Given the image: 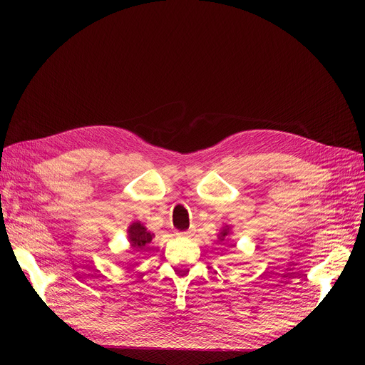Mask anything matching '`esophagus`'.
<instances>
[{"label":"esophagus","instance_id":"1","mask_svg":"<svg viewBox=\"0 0 365 365\" xmlns=\"http://www.w3.org/2000/svg\"><path fill=\"white\" fill-rule=\"evenodd\" d=\"M190 234H192V232H190V231H185V232H179V234H178V237L186 238V237H190Z\"/></svg>","mask_w":365,"mask_h":365}]
</instances>
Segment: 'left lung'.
<instances>
[{
    "mask_svg": "<svg viewBox=\"0 0 365 365\" xmlns=\"http://www.w3.org/2000/svg\"><path fill=\"white\" fill-rule=\"evenodd\" d=\"M220 235H222V237H220V238H222V240H223V238H225V237H226V235H227V229H225V231H222V234H220Z\"/></svg>",
    "mask_w": 365,
    "mask_h": 365,
    "instance_id": "left-lung-1",
    "label": "left lung"
}]
</instances>
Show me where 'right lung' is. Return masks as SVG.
I'll list each match as a JSON object with an SVG mask.
<instances>
[{"label":"right lung","mask_w":365,"mask_h":365,"mask_svg":"<svg viewBox=\"0 0 365 365\" xmlns=\"http://www.w3.org/2000/svg\"><path fill=\"white\" fill-rule=\"evenodd\" d=\"M128 238H130L133 250L139 252L146 244H149L152 241V234H149L146 231V227L143 225L136 222V223L130 225V227H128Z\"/></svg>","instance_id":"obj_1"}]
</instances>
